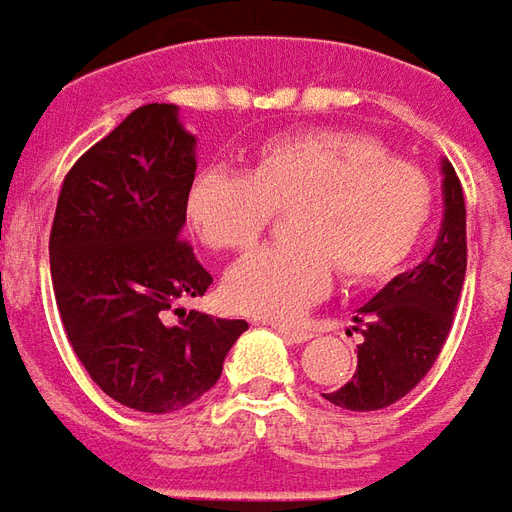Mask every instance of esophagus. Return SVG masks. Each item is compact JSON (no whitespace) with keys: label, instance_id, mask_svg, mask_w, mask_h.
Returning <instances> with one entry per match:
<instances>
[{"label":"esophagus","instance_id":"34e87169","mask_svg":"<svg viewBox=\"0 0 512 512\" xmlns=\"http://www.w3.org/2000/svg\"><path fill=\"white\" fill-rule=\"evenodd\" d=\"M271 327L280 332L282 338H288L291 343H305L313 338V332L305 330V327H288V324H271Z\"/></svg>","mask_w":512,"mask_h":512}]
</instances>
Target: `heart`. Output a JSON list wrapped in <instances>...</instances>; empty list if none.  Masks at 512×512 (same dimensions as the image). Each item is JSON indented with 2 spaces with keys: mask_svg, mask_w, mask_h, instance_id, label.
Wrapping results in <instances>:
<instances>
[{
  "mask_svg": "<svg viewBox=\"0 0 512 512\" xmlns=\"http://www.w3.org/2000/svg\"><path fill=\"white\" fill-rule=\"evenodd\" d=\"M293 244L266 246L227 271L224 299L238 313L291 321L318 302L332 268L349 285L393 277L430 230L435 188L363 132L277 135L249 174L207 169L188 191V221L216 252L257 244L277 210H291Z\"/></svg>",
  "mask_w": 512,
  "mask_h": 512,
  "instance_id": "b5f03b06",
  "label": "heart"
}]
</instances>
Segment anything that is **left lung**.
Segmentation results:
<instances>
[{"instance_id":"left-lung-1","label":"left lung","mask_w":512,"mask_h":512,"mask_svg":"<svg viewBox=\"0 0 512 512\" xmlns=\"http://www.w3.org/2000/svg\"><path fill=\"white\" fill-rule=\"evenodd\" d=\"M443 171V224L432 252L393 277L371 302L357 307V371L324 399L343 410H382L427 377L452 330L466 280V202L449 160Z\"/></svg>"}]
</instances>
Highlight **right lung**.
Masks as SVG:
<instances>
[{"instance_id": "right-lung-1", "label": "right lung", "mask_w": 512, "mask_h": 512, "mask_svg": "<svg viewBox=\"0 0 512 512\" xmlns=\"http://www.w3.org/2000/svg\"><path fill=\"white\" fill-rule=\"evenodd\" d=\"M194 174L196 138L177 105L155 102L91 146L57 196L49 266L63 330L91 380L141 413L196 402L249 330L177 307L213 282L182 241Z\"/></svg>"}]
</instances>
